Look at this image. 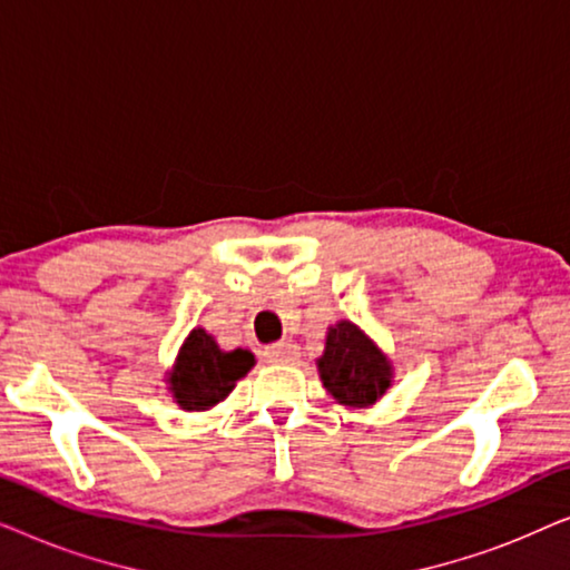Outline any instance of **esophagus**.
Instances as JSON below:
<instances>
[{
	"label": "esophagus",
	"instance_id": "34e87169",
	"mask_svg": "<svg viewBox=\"0 0 570 570\" xmlns=\"http://www.w3.org/2000/svg\"><path fill=\"white\" fill-rule=\"evenodd\" d=\"M264 357L272 363H293L298 357V345L293 340H283L275 342V345L264 347Z\"/></svg>",
	"mask_w": 570,
	"mask_h": 570
}]
</instances>
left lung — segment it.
Listing matches in <instances>:
<instances>
[{
  "label": "left lung",
  "mask_w": 570,
  "mask_h": 570,
  "mask_svg": "<svg viewBox=\"0 0 570 570\" xmlns=\"http://www.w3.org/2000/svg\"><path fill=\"white\" fill-rule=\"evenodd\" d=\"M318 373H322L326 392L350 407H368L386 392L392 381L386 357L350 322H340L326 334Z\"/></svg>",
  "instance_id": "obj_1"
}]
</instances>
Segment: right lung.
Here are the masks:
<instances>
[{
	"label": "right lung",
	"mask_w": 570,
	"mask_h": 570,
	"mask_svg": "<svg viewBox=\"0 0 570 570\" xmlns=\"http://www.w3.org/2000/svg\"><path fill=\"white\" fill-rule=\"evenodd\" d=\"M254 365L248 350L223 353L205 330H194L178 353L176 371L170 373V392L184 410H207L233 392Z\"/></svg>",
	"instance_id": "1"
}]
</instances>
